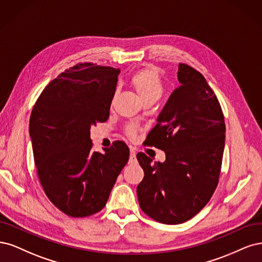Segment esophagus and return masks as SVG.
I'll list each match as a JSON object with an SVG mask.
<instances>
[{
	"instance_id": "esophagus-1",
	"label": "esophagus",
	"mask_w": 262,
	"mask_h": 262,
	"mask_svg": "<svg viewBox=\"0 0 262 262\" xmlns=\"http://www.w3.org/2000/svg\"><path fill=\"white\" fill-rule=\"evenodd\" d=\"M135 160H136V152L133 149H130V152H129V162L133 163L135 162Z\"/></svg>"
}]
</instances>
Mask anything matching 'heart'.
<instances>
[{
  "mask_svg": "<svg viewBox=\"0 0 262 262\" xmlns=\"http://www.w3.org/2000/svg\"><path fill=\"white\" fill-rule=\"evenodd\" d=\"M129 85L142 103L149 100L157 101L162 95L163 87L160 74L152 66L135 73L129 79ZM129 134H134V130Z\"/></svg>",
  "mask_w": 262,
  "mask_h": 262,
  "instance_id": "obj_1",
  "label": "heart"
}]
</instances>
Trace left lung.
<instances>
[{"label": "left lung", "mask_w": 262, "mask_h": 262, "mask_svg": "<svg viewBox=\"0 0 262 262\" xmlns=\"http://www.w3.org/2000/svg\"><path fill=\"white\" fill-rule=\"evenodd\" d=\"M175 88L146 143L164 151V162L139 152L145 176L137 186L141 210L156 221L180 224L195 216L213 195L225 145L224 116L205 77L180 64Z\"/></svg>", "instance_id": "1"}]
</instances>
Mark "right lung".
<instances>
[{"mask_svg": "<svg viewBox=\"0 0 262 262\" xmlns=\"http://www.w3.org/2000/svg\"><path fill=\"white\" fill-rule=\"evenodd\" d=\"M120 69L77 64L42 91L29 120L33 159L46 195L67 215L102 210L129 149L115 141L104 154L92 151L90 128L105 122Z\"/></svg>", "mask_w": 262, "mask_h": 262, "instance_id": "1", "label": "right lung"}]
</instances>
